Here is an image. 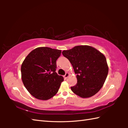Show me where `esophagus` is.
I'll return each mask as SVG.
<instances>
[{
	"mask_svg": "<svg viewBox=\"0 0 128 128\" xmlns=\"http://www.w3.org/2000/svg\"><path fill=\"white\" fill-rule=\"evenodd\" d=\"M69 76V74L68 72H66V74H65V75H64V78H66L68 77Z\"/></svg>",
	"mask_w": 128,
	"mask_h": 128,
	"instance_id": "esophagus-1",
	"label": "esophagus"
}]
</instances>
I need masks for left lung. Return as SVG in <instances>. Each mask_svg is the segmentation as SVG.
<instances>
[{"instance_id": "8db88e82", "label": "left lung", "mask_w": 128, "mask_h": 128, "mask_svg": "<svg viewBox=\"0 0 128 128\" xmlns=\"http://www.w3.org/2000/svg\"><path fill=\"white\" fill-rule=\"evenodd\" d=\"M62 54L72 64L76 74V85L72 91L82 98L94 96L104 84L108 72L105 56L89 46H78Z\"/></svg>"}]
</instances>
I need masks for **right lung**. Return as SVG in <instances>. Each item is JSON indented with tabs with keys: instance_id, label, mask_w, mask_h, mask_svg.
<instances>
[{
	"instance_id": "right-lung-1",
	"label": "right lung",
	"mask_w": 128,
	"mask_h": 128,
	"mask_svg": "<svg viewBox=\"0 0 128 128\" xmlns=\"http://www.w3.org/2000/svg\"><path fill=\"white\" fill-rule=\"evenodd\" d=\"M61 50L38 47L30 53L21 68L24 86L36 98L47 100L55 96L64 78L56 72Z\"/></svg>"
}]
</instances>
